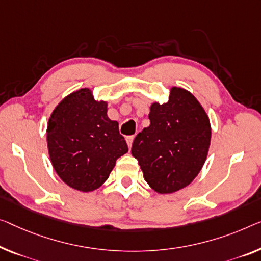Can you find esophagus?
<instances>
[{
	"label": "esophagus",
	"instance_id": "34e87169",
	"mask_svg": "<svg viewBox=\"0 0 261 261\" xmlns=\"http://www.w3.org/2000/svg\"><path fill=\"white\" fill-rule=\"evenodd\" d=\"M134 139H135V136H127V137H126L127 146H129V147L132 146V143H134Z\"/></svg>",
	"mask_w": 261,
	"mask_h": 261
}]
</instances>
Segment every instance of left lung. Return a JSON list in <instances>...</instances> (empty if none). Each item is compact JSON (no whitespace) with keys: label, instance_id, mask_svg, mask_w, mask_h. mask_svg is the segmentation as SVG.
<instances>
[{"label":"left lung","instance_id":"1","mask_svg":"<svg viewBox=\"0 0 261 261\" xmlns=\"http://www.w3.org/2000/svg\"><path fill=\"white\" fill-rule=\"evenodd\" d=\"M149 119L150 125L136 136L131 153L155 192H176L203 168L211 142L210 119L191 92L176 87L168 103L151 106Z\"/></svg>","mask_w":261,"mask_h":261}]
</instances>
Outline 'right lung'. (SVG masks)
Wrapping results in <instances>:
<instances>
[{"label": "right lung", "instance_id": "obj_1", "mask_svg": "<svg viewBox=\"0 0 261 261\" xmlns=\"http://www.w3.org/2000/svg\"><path fill=\"white\" fill-rule=\"evenodd\" d=\"M107 107L93 99L89 89H81L65 97L49 118L46 141L54 169L65 184L82 192L98 189L129 151Z\"/></svg>", "mask_w": 261, "mask_h": 261}]
</instances>
